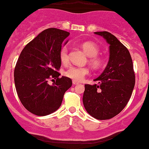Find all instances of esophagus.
Segmentation results:
<instances>
[{"mask_svg":"<svg viewBox=\"0 0 149 149\" xmlns=\"http://www.w3.org/2000/svg\"><path fill=\"white\" fill-rule=\"evenodd\" d=\"M72 83H73V84H74V85H77V84H79V83L78 82V81H74V80L72 81Z\"/></svg>","mask_w":149,"mask_h":149,"instance_id":"esophagus-1","label":"esophagus"}]
</instances>
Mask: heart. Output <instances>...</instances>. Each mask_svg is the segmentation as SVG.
Segmentation results:
<instances>
[{
    "label": "heart",
    "mask_w": 149,
    "mask_h": 149,
    "mask_svg": "<svg viewBox=\"0 0 149 149\" xmlns=\"http://www.w3.org/2000/svg\"><path fill=\"white\" fill-rule=\"evenodd\" d=\"M81 47L85 53L89 57V62L92 67L94 69H100L104 64L102 57L98 56L100 49L95 43L92 42H84L81 44ZM59 57L62 63L66 64L69 61V50L66 45H64L60 48ZM89 74V68L86 67H70L65 72V75L70 79L76 81H81L84 79L87 75Z\"/></svg>",
    "instance_id": "1"
}]
</instances>
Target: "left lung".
Wrapping results in <instances>:
<instances>
[{"instance_id": "8db88e82", "label": "left lung", "mask_w": 149, "mask_h": 149, "mask_svg": "<svg viewBox=\"0 0 149 149\" xmlns=\"http://www.w3.org/2000/svg\"><path fill=\"white\" fill-rule=\"evenodd\" d=\"M109 44V60L97 84H84L83 104L97 119L114 117L124 109L135 85V74L129 50L117 38L107 31L95 32Z\"/></svg>"}]
</instances>
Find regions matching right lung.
Masks as SVG:
<instances>
[{
  "label": "right lung",
  "mask_w": 149,
  "mask_h": 149,
  "mask_svg": "<svg viewBox=\"0 0 149 149\" xmlns=\"http://www.w3.org/2000/svg\"><path fill=\"white\" fill-rule=\"evenodd\" d=\"M69 36L70 33L57 28L45 30L19 56L14 70L15 88L22 104L33 114L46 116L58 109L72 84L70 78L59 77L57 72L61 66L60 49ZM49 79L54 81L52 86L49 84Z\"/></svg>",
  "instance_id": "1"
}]
</instances>
